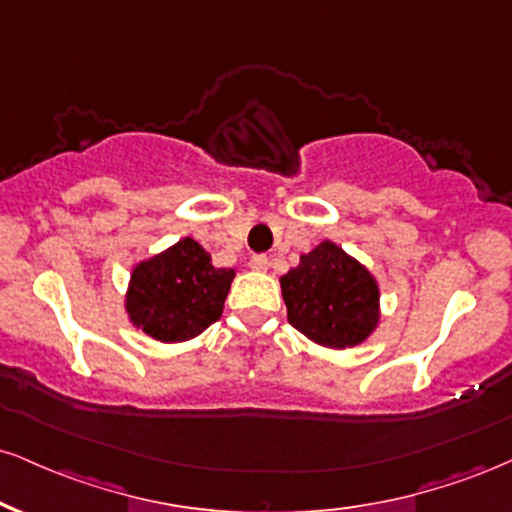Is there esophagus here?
Segmentation results:
<instances>
[{"mask_svg":"<svg viewBox=\"0 0 512 512\" xmlns=\"http://www.w3.org/2000/svg\"><path fill=\"white\" fill-rule=\"evenodd\" d=\"M250 269H255V272H267L269 257L267 255H252L250 257Z\"/></svg>","mask_w":512,"mask_h":512,"instance_id":"34e87169","label":"esophagus"}]
</instances>
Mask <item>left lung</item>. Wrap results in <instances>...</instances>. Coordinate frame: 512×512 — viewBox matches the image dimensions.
<instances>
[{"label": "left lung", "instance_id": "1", "mask_svg": "<svg viewBox=\"0 0 512 512\" xmlns=\"http://www.w3.org/2000/svg\"><path fill=\"white\" fill-rule=\"evenodd\" d=\"M281 291L288 322L319 346H357L379 322L377 281L331 240L281 276Z\"/></svg>", "mask_w": 512, "mask_h": 512}]
</instances>
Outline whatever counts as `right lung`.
<instances>
[{
	"instance_id": "right-lung-1",
	"label": "right lung",
	"mask_w": 512,
	"mask_h": 512,
	"mask_svg": "<svg viewBox=\"0 0 512 512\" xmlns=\"http://www.w3.org/2000/svg\"><path fill=\"white\" fill-rule=\"evenodd\" d=\"M233 269H217L193 238L135 267L126 310L135 326L164 343L188 341L219 322Z\"/></svg>"
}]
</instances>
